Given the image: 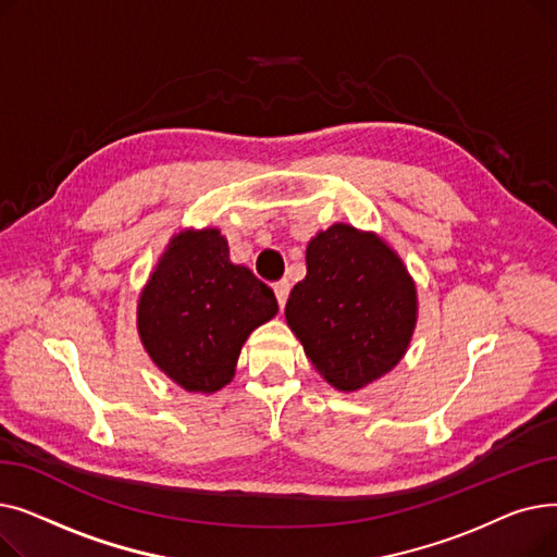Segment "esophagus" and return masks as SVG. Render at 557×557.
Instances as JSON below:
<instances>
[{
    "instance_id": "34e87169",
    "label": "esophagus",
    "mask_w": 557,
    "mask_h": 557,
    "mask_svg": "<svg viewBox=\"0 0 557 557\" xmlns=\"http://www.w3.org/2000/svg\"><path fill=\"white\" fill-rule=\"evenodd\" d=\"M273 290H275L277 305L284 309V305H286V300H288V294H290V282H288V280H280V282L273 286Z\"/></svg>"
}]
</instances>
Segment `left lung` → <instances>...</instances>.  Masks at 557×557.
I'll return each instance as SVG.
<instances>
[{
  "label": "left lung",
  "instance_id": "8db88e82",
  "mask_svg": "<svg viewBox=\"0 0 557 557\" xmlns=\"http://www.w3.org/2000/svg\"><path fill=\"white\" fill-rule=\"evenodd\" d=\"M284 313L315 370L338 391H359L404 357L418 296L382 239L336 223L309 242L307 277Z\"/></svg>",
  "mask_w": 557,
  "mask_h": 557
}]
</instances>
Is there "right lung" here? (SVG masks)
Wrapping results in <instances>:
<instances>
[{
    "label": "right lung",
    "mask_w": 557,
    "mask_h": 557,
    "mask_svg": "<svg viewBox=\"0 0 557 557\" xmlns=\"http://www.w3.org/2000/svg\"><path fill=\"white\" fill-rule=\"evenodd\" d=\"M277 313L271 286L230 261L214 227L173 237L141 290L137 325L156 366L189 393L230 384L242 345Z\"/></svg>",
    "instance_id": "add662e5"
}]
</instances>
